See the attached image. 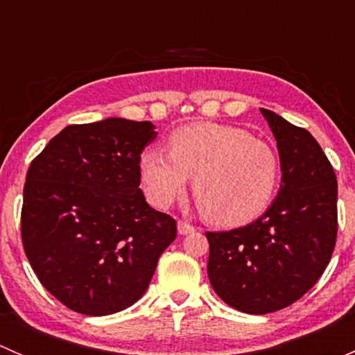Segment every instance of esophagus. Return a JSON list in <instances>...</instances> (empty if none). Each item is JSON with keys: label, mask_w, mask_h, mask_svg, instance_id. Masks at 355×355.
Listing matches in <instances>:
<instances>
[{"label": "esophagus", "mask_w": 355, "mask_h": 355, "mask_svg": "<svg viewBox=\"0 0 355 355\" xmlns=\"http://www.w3.org/2000/svg\"><path fill=\"white\" fill-rule=\"evenodd\" d=\"M177 227H178V234L180 235H189L196 230V228L192 227L191 223H187V221H178Z\"/></svg>", "instance_id": "1"}]
</instances>
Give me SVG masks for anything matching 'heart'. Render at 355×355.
Instances as JSON below:
<instances>
[{"instance_id": "heart-1", "label": "heart", "mask_w": 355, "mask_h": 355, "mask_svg": "<svg viewBox=\"0 0 355 355\" xmlns=\"http://www.w3.org/2000/svg\"><path fill=\"white\" fill-rule=\"evenodd\" d=\"M139 170L153 206H171L194 177L192 192L204 216L239 227L271 204L280 182V157L273 146L245 128L198 121L170 135L168 153L146 149Z\"/></svg>"}]
</instances>
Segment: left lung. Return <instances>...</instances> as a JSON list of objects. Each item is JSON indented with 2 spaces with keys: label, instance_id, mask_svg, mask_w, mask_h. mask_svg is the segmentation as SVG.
Segmentation results:
<instances>
[{
  "label": "left lung",
  "instance_id": "1",
  "mask_svg": "<svg viewBox=\"0 0 355 355\" xmlns=\"http://www.w3.org/2000/svg\"><path fill=\"white\" fill-rule=\"evenodd\" d=\"M275 135L282 184L256 221L206 232L207 277L223 302L247 314L280 311L323 275L336 242V177L316 139L261 108Z\"/></svg>",
  "mask_w": 355,
  "mask_h": 355
}]
</instances>
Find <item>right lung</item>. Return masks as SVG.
<instances>
[{
    "label": "right lung",
    "mask_w": 355,
    "mask_h": 355,
    "mask_svg": "<svg viewBox=\"0 0 355 355\" xmlns=\"http://www.w3.org/2000/svg\"><path fill=\"white\" fill-rule=\"evenodd\" d=\"M155 128L125 118L68 125L28 166L25 256L75 313L106 316L137 302L177 237V221L153 209L139 187Z\"/></svg>",
    "instance_id": "1"
}]
</instances>
